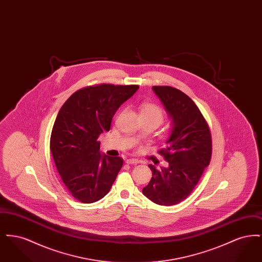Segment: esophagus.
Segmentation results:
<instances>
[{"label":"esophagus","mask_w":262,"mask_h":262,"mask_svg":"<svg viewBox=\"0 0 262 262\" xmlns=\"http://www.w3.org/2000/svg\"><path fill=\"white\" fill-rule=\"evenodd\" d=\"M125 163L128 164V165H136L137 163H139V161L137 159H126Z\"/></svg>","instance_id":"obj_1"}]
</instances>
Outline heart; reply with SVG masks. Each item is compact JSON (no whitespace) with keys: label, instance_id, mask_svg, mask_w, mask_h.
Returning <instances> with one entry per match:
<instances>
[{"label":"heart","instance_id":"heart-1","mask_svg":"<svg viewBox=\"0 0 262 262\" xmlns=\"http://www.w3.org/2000/svg\"><path fill=\"white\" fill-rule=\"evenodd\" d=\"M139 115L141 119H147L155 122L158 125H160L164 120V112L162 109L150 102H143L139 107Z\"/></svg>","mask_w":262,"mask_h":262}]
</instances>
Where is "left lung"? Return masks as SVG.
<instances>
[{
	"label": "left lung",
	"instance_id": "8db88e82",
	"mask_svg": "<svg viewBox=\"0 0 262 262\" xmlns=\"http://www.w3.org/2000/svg\"><path fill=\"white\" fill-rule=\"evenodd\" d=\"M152 89L169 113L173 127L165 147L158 151L168 166L156 169L148 165L152 178L142 192L156 204L171 206L187 199L209 165L211 133L199 107L183 91L171 86Z\"/></svg>",
	"mask_w": 262,
	"mask_h": 262
}]
</instances>
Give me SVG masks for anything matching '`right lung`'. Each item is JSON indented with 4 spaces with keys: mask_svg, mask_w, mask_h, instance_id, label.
<instances>
[{
    "mask_svg": "<svg viewBox=\"0 0 262 262\" xmlns=\"http://www.w3.org/2000/svg\"><path fill=\"white\" fill-rule=\"evenodd\" d=\"M137 89L107 83L81 88L58 113L50 149L62 183L75 200L92 203L109 192L124 160L102 155L97 139L110 130L115 113Z\"/></svg>",
    "mask_w": 262,
    "mask_h": 262,
    "instance_id": "add662e5",
    "label": "right lung"
}]
</instances>
